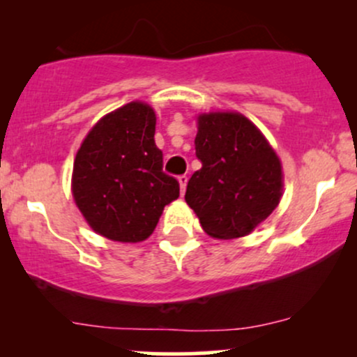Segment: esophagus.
<instances>
[{
  "label": "esophagus",
  "mask_w": 357,
  "mask_h": 357,
  "mask_svg": "<svg viewBox=\"0 0 357 357\" xmlns=\"http://www.w3.org/2000/svg\"><path fill=\"white\" fill-rule=\"evenodd\" d=\"M178 181H179V188H181V192L184 195V191H186V184H188V176L186 174L179 176Z\"/></svg>",
  "instance_id": "1"
}]
</instances>
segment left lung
Masks as SVG:
<instances>
[{
  "label": "left lung",
  "instance_id": "1",
  "mask_svg": "<svg viewBox=\"0 0 357 357\" xmlns=\"http://www.w3.org/2000/svg\"><path fill=\"white\" fill-rule=\"evenodd\" d=\"M195 149L202 169L184 199L203 230L220 240L252 233L280 203L284 174L275 151L238 112L202 114Z\"/></svg>",
  "mask_w": 357,
  "mask_h": 357
}]
</instances>
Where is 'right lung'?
<instances>
[{
	"mask_svg": "<svg viewBox=\"0 0 357 357\" xmlns=\"http://www.w3.org/2000/svg\"><path fill=\"white\" fill-rule=\"evenodd\" d=\"M155 114L130 102L90 129L75 155L72 192L93 231L122 243H137L154 231L179 183L162 171L154 142Z\"/></svg>",
	"mask_w": 357,
	"mask_h": 357,
	"instance_id": "obj_1",
	"label": "right lung"
}]
</instances>
